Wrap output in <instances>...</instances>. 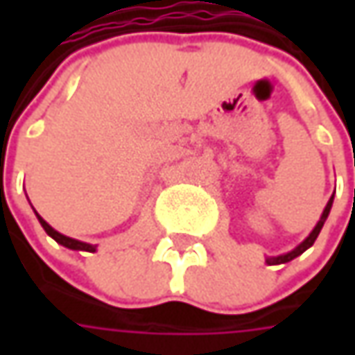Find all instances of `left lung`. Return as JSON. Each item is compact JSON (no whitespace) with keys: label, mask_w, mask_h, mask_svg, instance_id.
<instances>
[{"label":"left lung","mask_w":355,"mask_h":355,"mask_svg":"<svg viewBox=\"0 0 355 355\" xmlns=\"http://www.w3.org/2000/svg\"><path fill=\"white\" fill-rule=\"evenodd\" d=\"M332 203H334V196L330 198V201L326 203V207H324V211H322L320 215V221L316 223V227L312 229V233L308 235L296 249H293L291 252H284V254H279V257H266V265H282V263H288V261H293V259H296L298 254H302V252L306 251V249H310L312 245H314V241H316V237H318V233L322 231V227H324V221L328 219V213H330V209H332Z\"/></svg>","instance_id":"8db88e82"}]
</instances>
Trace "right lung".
<instances>
[{"label": "right lung", "instance_id": "add662e5", "mask_svg": "<svg viewBox=\"0 0 355 355\" xmlns=\"http://www.w3.org/2000/svg\"><path fill=\"white\" fill-rule=\"evenodd\" d=\"M35 215H37V219H39V223H41V227L45 229V233H47L49 237H53L59 245H62V247H67V249H73V251H87V252H94L96 251V245H89V243H83V241H76V239H71L67 237V235H62V233H59V231H55L53 227L49 225L47 221L39 215V213L35 211Z\"/></svg>", "mask_w": 355, "mask_h": 355}]
</instances>
